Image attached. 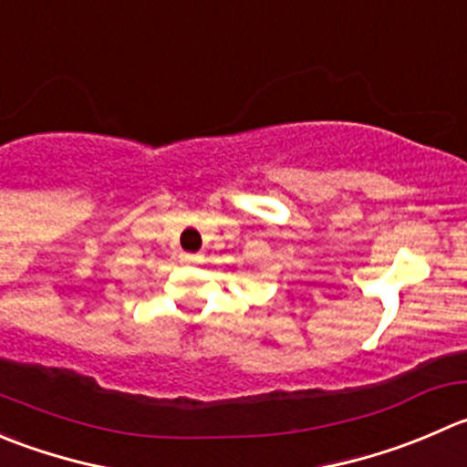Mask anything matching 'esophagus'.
I'll return each instance as SVG.
<instances>
[{
    "instance_id": "34e87169",
    "label": "esophagus",
    "mask_w": 467,
    "mask_h": 467,
    "mask_svg": "<svg viewBox=\"0 0 467 467\" xmlns=\"http://www.w3.org/2000/svg\"><path fill=\"white\" fill-rule=\"evenodd\" d=\"M180 262H182V265H198V262H201V255H196V253H182V255H180Z\"/></svg>"
}]
</instances>
